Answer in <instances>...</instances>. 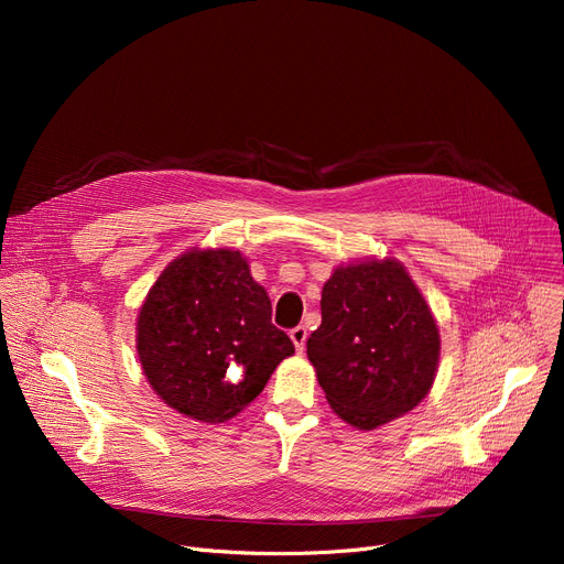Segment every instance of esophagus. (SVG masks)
Returning a JSON list of instances; mask_svg holds the SVG:
<instances>
[{
    "label": "esophagus",
    "instance_id": "34e87169",
    "mask_svg": "<svg viewBox=\"0 0 564 564\" xmlns=\"http://www.w3.org/2000/svg\"><path fill=\"white\" fill-rule=\"evenodd\" d=\"M306 338H308V332H306L304 327H294V329L290 332V340L294 343V349H297V354H302V351H304V347H306Z\"/></svg>",
    "mask_w": 564,
    "mask_h": 564
}]
</instances>
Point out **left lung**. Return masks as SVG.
I'll list each match as a JSON object with an SVG mask.
<instances>
[{
  "instance_id": "obj_1",
  "label": "left lung",
  "mask_w": 564,
  "mask_h": 564,
  "mask_svg": "<svg viewBox=\"0 0 564 564\" xmlns=\"http://www.w3.org/2000/svg\"><path fill=\"white\" fill-rule=\"evenodd\" d=\"M322 324L306 343L329 406L377 430L430 393L441 354L436 319L395 258L338 264L322 288Z\"/></svg>"
}]
</instances>
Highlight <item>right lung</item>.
<instances>
[{
    "mask_svg": "<svg viewBox=\"0 0 564 564\" xmlns=\"http://www.w3.org/2000/svg\"><path fill=\"white\" fill-rule=\"evenodd\" d=\"M141 370L164 404L224 423L253 402L292 340L235 249H189L171 260L137 315Z\"/></svg>",
    "mask_w": 564,
    "mask_h": 564,
    "instance_id": "right-lung-1",
    "label": "right lung"
}]
</instances>
